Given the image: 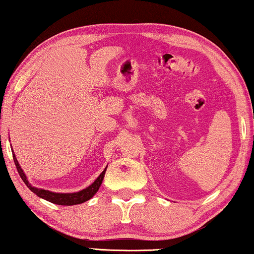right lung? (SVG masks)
<instances>
[{"label":"right lung","instance_id":"1","mask_svg":"<svg viewBox=\"0 0 254 254\" xmlns=\"http://www.w3.org/2000/svg\"><path fill=\"white\" fill-rule=\"evenodd\" d=\"M13 159H14V164H15V166H16L18 174H20V177L24 181V184L27 186V188L30 189L32 192H34L40 198L47 200V201L55 203V204H61V205L79 204V203L87 201V200H89V199H92L93 195L98 191L100 185H102L105 172H106V169H107V167H106L102 174L98 176V178L95 180L89 187H87L86 189H83V190L78 191V192H74V193H57V192H53V191L35 188V187H33L30 183H28L26 176H25V174H24V171L22 170L20 164H18V161H17L14 152H13Z\"/></svg>","mask_w":254,"mask_h":254}]
</instances>
